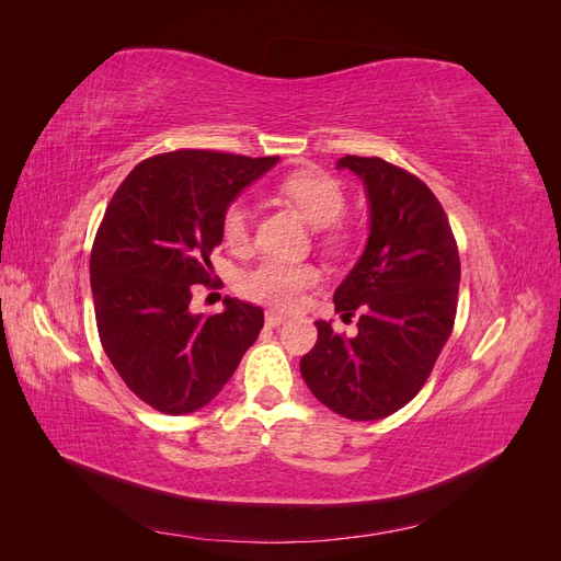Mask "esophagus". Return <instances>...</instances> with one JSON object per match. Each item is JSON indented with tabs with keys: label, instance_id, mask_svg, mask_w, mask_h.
Segmentation results:
<instances>
[{
	"label": "esophagus",
	"instance_id": "esophagus-1",
	"mask_svg": "<svg viewBox=\"0 0 561 561\" xmlns=\"http://www.w3.org/2000/svg\"><path fill=\"white\" fill-rule=\"evenodd\" d=\"M285 320H287V318H285L283 313H274V311L266 313V325H268V328H280Z\"/></svg>",
	"mask_w": 561,
	"mask_h": 561
}]
</instances>
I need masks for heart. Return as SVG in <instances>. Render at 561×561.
<instances>
[{
  "mask_svg": "<svg viewBox=\"0 0 561 561\" xmlns=\"http://www.w3.org/2000/svg\"><path fill=\"white\" fill-rule=\"evenodd\" d=\"M280 192L290 198L301 215L318 229L332 227L346 210V196L339 182L325 173L301 171L280 182ZM222 233L229 245H243L250 236V210L243 198L233 201L222 215ZM318 280V271L311 264H290L283 260H262L257 266L241 276L243 295L271 304V307L290 309L301 299L304 290Z\"/></svg>",
  "mask_w": 561,
  "mask_h": 561,
  "instance_id": "b5f03b06",
  "label": "heart"
}]
</instances>
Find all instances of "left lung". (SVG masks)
<instances>
[{
  "instance_id": "obj_1",
  "label": "left lung",
  "mask_w": 561,
  "mask_h": 561,
  "mask_svg": "<svg viewBox=\"0 0 561 561\" xmlns=\"http://www.w3.org/2000/svg\"><path fill=\"white\" fill-rule=\"evenodd\" d=\"M365 184L367 243L334 290L342 318L360 311L358 334L316 320L318 342L299 369L311 393L353 421L390 416L426 383L456 318L461 262L447 215L412 173L383 159L344 157Z\"/></svg>"
}]
</instances>
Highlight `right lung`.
<instances>
[{"label":"right lung","mask_w":561,"mask_h":561,"mask_svg":"<svg viewBox=\"0 0 561 561\" xmlns=\"http://www.w3.org/2000/svg\"><path fill=\"white\" fill-rule=\"evenodd\" d=\"M278 157L180 149L138 163L114 192L91 250L98 334L118 377L154 410L192 414L217 398L254 344L264 311L225 299L192 313L208 285L222 215Z\"/></svg>","instance_id":"right-lung-1"}]
</instances>
